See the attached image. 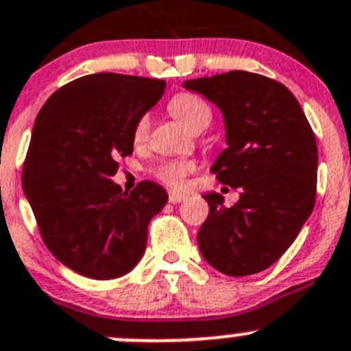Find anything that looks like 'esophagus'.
I'll use <instances>...</instances> for the list:
<instances>
[{"label":"esophagus","instance_id":"1","mask_svg":"<svg viewBox=\"0 0 351 351\" xmlns=\"http://www.w3.org/2000/svg\"><path fill=\"white\" fill-rule=\"evenodd\" d=\"M169 202L171 204H180V202H183L186 198L185 193H176V192H169Z\"/></svg>","mask_w":351,"mask_h":351}]
</instances>
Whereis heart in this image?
I'll return each mask as SVG.
<instances>
[{
    "label": "heart",
    "instance_id": "obj_1",
    "mask_svg": "<svg viewBox=\"0 0 351 351\" xmlns=\"http://www.w3.org/2000/svg\"><path fill=\"white\" fill-rule=\"evenodd\" d=\"M169 110L192 132H202L212 122V108L208 107L207 101L202 100L197 95L186 93V91L175 95L169 100ZM149 130L151 115L149 113H144V115L137 119L136 125H134V143L143 144L149 137ZM193 169H195V165L190 161H165L159 166H156L154 176L168 186L178 189V186H183L185 178Z\"/></svg>",
    "mask_w": 351,
    "mask_h": 351
}]
</instances>
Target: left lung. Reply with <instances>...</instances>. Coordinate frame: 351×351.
<instances>
[{"label": "left lung", "mask_w": 351, "mask_h": 351, "mask_svg": "<svg viewBox=\"0 0 351 351\" xmlns=\"http://www.w3.org/2000/svg\"><path fill=\"white\" fill-rule=\"evenodd\" d=\"M224 113L228 149L212 171L241 189L234 207L204 195L208 217L198 246L208 265L229 277L267 270L289 250L316 204L317 144L297 98L282 83L229 71L183 83Z\"/></svg>", "instance_id": "8db88e82"}]
</instances>
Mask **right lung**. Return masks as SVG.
I'll list each match as a JSON object with an SVG mask.
<instances>
[{"label":"right lung","mask_w":351,"mask_h":351,"mask_svg":"<svg viewBox=\"0 0 351 351\" xmlns=\"http://www.w3.org/2000/svg\"><path fill=\"white\" fill-rule=\"evenodd\" d=\"M166 81L117 73L77 77L51 95L35 119L23 190L45 246L71 270L110 280L139 263L151 219L168 202L153 182L122 192L117 159L132 154L137 119Z\"/></svg>","instance_id":"right-lung-1"}]
</instances>
